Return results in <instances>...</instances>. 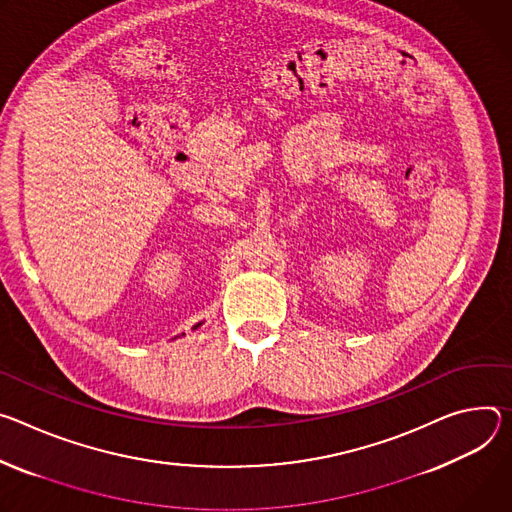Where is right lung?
I'll return each instance as SVG.
<instances>
[{"mask_svg":"<svg viewBox=\"0 0 512 512\" xmlns=\"http://www.w3.org/2000/svg\"><path fill=\"white\" fill-rule=\"evenodd\" d=\"M195 327H199V325H195ZM195 327H193V329H195Z\"/></svg>","mask_w":512,"mask_h":512,"instance_id":"add662e5","label":"right lung"}]
</instances>
